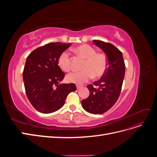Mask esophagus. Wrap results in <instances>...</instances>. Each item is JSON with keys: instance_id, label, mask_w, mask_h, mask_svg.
I'll return each mask as SVG.
<instances>
[{"instance_id": "esophagus-1", "label": "esophagus", "mask_w": 157, "mask_h": 157, "mask_svg": "<svg viewBox=\"0 0 157 157\" xmlns=\"http://www.w3.org/2000/svg\"><path fill=\"white\" fill-rule=\"evenodd\" d=\"M76 87H77V88L78 90V89H80L82 88V86H79V85H77V86H76Z\"/></svg>"}]
</instances>
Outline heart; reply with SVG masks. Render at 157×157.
I'll use <instances>...</instances> for the list:
<instances>
[{
  "mask_svg": "<svg viewBox=\"0 0 157 157\" xmlns=\"http://www.w3.org/2000/svg\"><path fill=\"white\" fill-rule=\"evenodd\" d=\"M73 51L85 60L81 67L82 71L72 73L67 76L69 82L81 84L88 82L92 76L94 78H99L105 73L108 61L103 54L96 53V50L88 44H82L76 47ZM58 64L64 72H69L71 65L68 52H63L61 54L58 59Z\"/></svg>",
  "mask_w": 157,
  "mask_h": 157,
  "instance_id": "heart-1",
  "label": "heart"
}]
</instances>
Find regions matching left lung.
Instances as JSON below:
<instances>
[{
    "mask_svg": "<svg viewBox=\"0 0 157 157\" xmlns=\"http://www.w3.org/2000/svg\"><path fill=\"white\" fill-rule=\"evenodd\" d=\"M94 44L107 55L108 66L100 79L93 85H88L90 96L81 103L86 111L101 115L115 105L120 96L125 75V63L122 52L112 44L98 40H94Z\"/></svg>",
    "mask_w": 157,
    "mask_h": 157,
    "instance_id": "left-lung-1",
    "label": "left lung"
}]
</instances>
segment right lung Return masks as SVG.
Returning <instances> with one entry per match:
<instances>
[{"mask_svg": "<svg viewBox=\"0 0 157 157\" xmlns=\"http://www.w3.org/2000/svg\"><path fill=\"white\" fill-rule=\"evenodd\" d=\"M71 43L51 42L28 56L23 72L27 97L36 110L48 114L62 107L67 95L77 90L75 84H59L65 74L58 59Z\"/></svg>", "mask_w": 157, "mask_h": 157, "instance_id": "1", "label": "right lung"}]
</instances>
